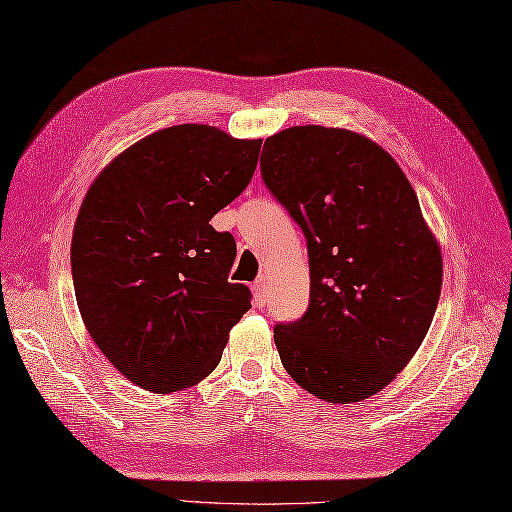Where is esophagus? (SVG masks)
Masks as SVG:
<instances>
[{
  "label": "esophagus",
  "mask_w": 512,
  "mask_h": 512,
  "mask_svg": "<svg viewBox=\"0 0 512 512\" xmlns=\"http://www.w3.org/2000/svg\"><path fill=\"white\" fill-rule=\"evenodd\" d=\"M251 290H253V303H255L257 307H264V305H266V300H268V287H266V281H264V279L255 281Z\"/></svg>",
  "instance_id": "esophagus-1"
}]
</instances>
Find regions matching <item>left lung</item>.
I'll return each mask as SVG.
<instances>
[{
  "label": "left lung",
  "mask_w": 512,
  "mask_h": 512,
  "mask_svg": "<svg viewBox=\"0 0 512 512\" xmlns=\"http://www.w3.org/2000/svg\"><path fill=\"white\" fill-rule=\"evenodd\" d=\"M261 177L307 238L305 316L274 326L283 368L324 402L385 389L422 346L439 303L441 246L396 160L350 129L266 138Z\"/></svg>",
  "instance_id": "1"
}]
</instances>
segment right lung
Masks as SVG:
<instances>
[{
	"mask_svg": "<svg viewBox=\"0 0 512 512\" xmlns=\"http://www.w3.org/2000/svg\"><path fill=\"white\" fill-rule=\"evenodd\" d=\"M261 140L175 125L101 170L75 220L71 270L82 320L131 383L170 393L214 372L251 292L229 283L231 233L212 220L251 181Z\"/></svg>",
	"mask_w": 512,
	"mask_h": 512,
	"instance_id": "1",
	"label": "right lung"
}]
</instances>
